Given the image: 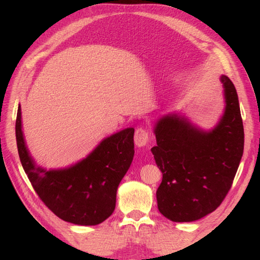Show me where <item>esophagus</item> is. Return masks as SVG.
Returning a JSON list of instances; mask_svg holds the SVG:
<instances>
[{
	"mask_svg": "<svg viewBox=\"0 0 260 260\" xmlns=\"http://www.w3.org/2000/svg\"><path fill=\"white\" fill-rule=\"evenodd\" d=\"M134 140H135L136 146H139V147L145 146L148 143V132L145 128H142V127H140V128H137L135 131Z\"/></svg>",
	"mask_w": 260,
	"mask_h": 260,
	"instance_id": "obj_1",
	"label": "esophagus"
}]
</instances>
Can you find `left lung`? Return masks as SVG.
Returning <instances> with one entry per match:
<instances>
[{
	"mask_svg": "<svg viewBox=\"0 0 260 260\" xmlns=\"http://www.w3.org/2000/svg\"><path fill=\"white\" fill-rule=\"evenodd\" d=\"M224 113L217 126L203 131L183 116L159 118L152 153L163 179L156 191L157 208L174 222H191L217 209L227 196L244 153V125L237 90L227 76Z\"/></svg>",
	"mask_w": 260,
	"mask_h": 260,
	"instance_id": "1",
	"label": "left lung"
}]
</instances>
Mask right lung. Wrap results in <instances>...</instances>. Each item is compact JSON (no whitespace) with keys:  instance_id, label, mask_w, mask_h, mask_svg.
Wrapping results in <instances>:
<instances>
[{"instance_id":"1","label":"right lung","mask_w":260,"mask_h":260,"mask_svg":"<svg viewBox=\"0 0 260 260\" xmlns=\"http://www.w3.org/2000/svg\"><path fill=\"white\" fill-rule=\"evenodd\" d=\"M19 156L33 189L51 211L67 222L96 225L114 212L116 192L134 157V128L103 140L86 158L59 170L38 167L26 148L21 106L15 123Z\"/></svg>"}]
</instances>
